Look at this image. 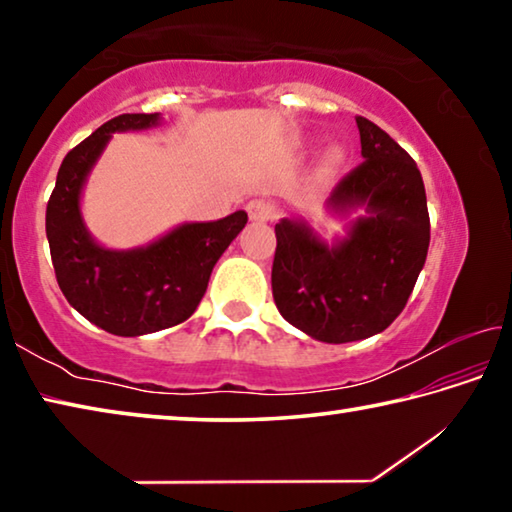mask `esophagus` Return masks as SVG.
<instances>
[{
	"label": "esophagus",
	"instance_id": "1",
	"mask_svg": "<svg viewBox=\"0 0 512 512\" xmlns=\"http://www.w3.org/2000/svg\"><path fill=\"white\" fill-rule=\"evenodd\" d=\"M246 210H248L250 221H271L275 214L273 203L266 201V198H253V201L246 205Z\"/></svg>",
	"mask_w": 512,
	"mask_h": 512
}]
</instances>
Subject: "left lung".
<instances>
[{"instance_id": "1", "label": "left lung", "mask_w": 512, "mask_h": 512, "mask_svg": "<svg viewBox=\"0 0 512 512\" xmlns=\"http://www.w3.org/2000/svg\"><path fill=\"white\" fill-rule=\"evenodd\" d=\"M363 162L327 198L348 232L325 241L302 219L275 225L273 300L284 320L323 343L375 336L402 314L429 250L427 194L418 164L366 117Z\"/></svg>"}]
</instances>
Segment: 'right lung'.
<instances>
[{"mask_svg": "<svg viewBox=\"0 0 512 512\" xmlns=\"http://www.w3.org/2000/svg\"><path fill=\"white\" fill-rule=\"evenodd\" d=\"M160 124V112L106 121L65 155L47 203V239L60 291L81 316L117 336L153 334L192 316L214 264L248 221L239 210L210 223H180L131 250L106 248L90 235L81 196L110 137Z\"/></svg>", "mask_w": 512, "mask_h": 512, "instance_id": "right-lung-1", "label": "right lung"}]
</instances>
